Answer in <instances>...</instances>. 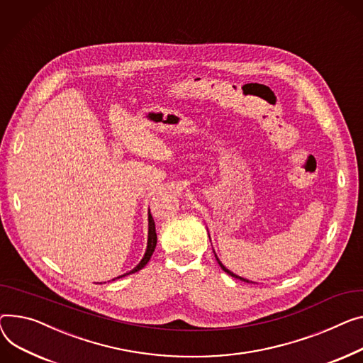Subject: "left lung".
Returning <instances> with one entry per match:
<instances>
[{
    "label": "left lung",
    "instance_id": "obj_1",
    "mask_svg": "<svg viewBox=\"0 0 363 363\" xmlns=\"http://www.w3.org/2000/svg\"><path fill=\"white\" fill-rule=\"evenodd\" d=\"M217 261H219V259H217ZM219 264H220V267H222V269H223V270H225V272H226V273H228V274H230V276H232V277H236V279H240V280H242V281H247V283H250V280H247V279H242V277H239V276H236V274H233V273H232V272H229V270H228V269H226V267H225V265H223V264H222V262H220V261H219Z\"/></svg>",
    "mask_w": 363,
    "mask_h": 363
}]
</instances>
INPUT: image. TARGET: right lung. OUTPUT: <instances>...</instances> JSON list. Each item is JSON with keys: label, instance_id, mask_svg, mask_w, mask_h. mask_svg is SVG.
Masks as SVG:
<instances>
[{"label": "right lung", "instance_id": "obj_1", "mask_svg": "<svg viewBox=\"0 0 363 363\" xmlns=\"http://www.w3.org/2000/svg\"><path fill=\"white\" fill-rule=\"evenodd\" d=\"M156 242H157L156 226H155V220H153L152 214L149 213V240H147V250H146V254H144L143 259L138 262V265H137L135 269H133V270L130 272V274H131V273H135V272H138V270H141V269L144 267V265H146V264L149 262V259H150V257H152V254H153V251H155V248H156Z\"/></svg>", "mask_w": 363, "mask_h": 363}]
</instances>
